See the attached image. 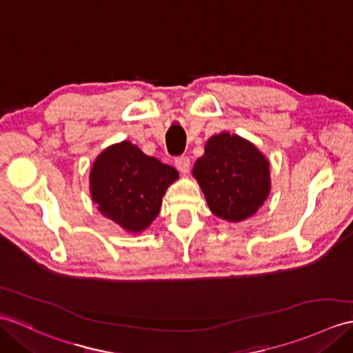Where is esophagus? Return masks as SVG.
<instances>
[{"label":"esophagus","mask_w":353,"mask_h":353,"mask_svg":"<svg viewBox=\"0 0 353 353\" xmlns=\"http://www.w3.org/2000/svg\"><path fill=\"white\" fill-rule=\"evenodd\" d=\"M174 163H176V168L180 171V173L185 174V173H188V171H190L191 161H190V158H188V157H179V158H176Z\"/></svg>","instance_id":"esophagus-1"}]
</instances>
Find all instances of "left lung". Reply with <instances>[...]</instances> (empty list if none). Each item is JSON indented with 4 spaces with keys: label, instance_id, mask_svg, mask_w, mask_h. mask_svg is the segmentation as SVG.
Masks as SVG:
<instances>
[{
    "label": "left lung",
    "instance_id": "8db88e82",
    "mask_svg": "<svg viewBox=\"0 0 353 353\" xmlns=\"http://www.w3.org/2000/svg\"><path fill=\"white\" fill-rule=\"evenodd\" d=\"M192 173L209 209L233 223L256 214L270 190L266 158L247 139L228 132L209 139Z\"/></svg>",
    "mask_w": 353,
    "mask_h": 353
}]
</instances>
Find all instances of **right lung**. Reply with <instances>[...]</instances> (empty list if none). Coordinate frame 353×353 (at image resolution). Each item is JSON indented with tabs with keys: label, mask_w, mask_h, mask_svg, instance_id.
Masks as SVG:
<instances>
[{
	"label": "right lung",
	"mask_w": 353,
	"mask_h": 353,
	"mask_svg": "<svg viewBox=\"0 0 353 353\" xmlns=\"http://www.w3.org/2000/svg\"><path fill=\"white\" fill-rule=\"evenodd\" d=\"M177 177L176 168L123 141L108 147L96 159L90 191L105 216L137 233L158 216L162 196Z\"/></svg>",
	"instance_id": "add662e5"
}]
</instances>
